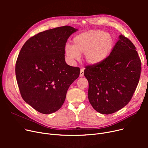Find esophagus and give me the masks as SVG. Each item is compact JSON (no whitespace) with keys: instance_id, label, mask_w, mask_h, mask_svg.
Masks as SVG:
<instances>
[{"instance_id":"34e87169","label":"esophagus","mask_w":148,"mask_h":148,"mask_svg":"<svg viewBox=\"0 0 148 148\" xmlns=\"http://www.w3.org/2000/svg\"><path fill=\"white\" fill-rule=\"evenodd\" d=\"M80 75L81 77H83L84 75V69H80Z\"/></svg>"}]
</instances>
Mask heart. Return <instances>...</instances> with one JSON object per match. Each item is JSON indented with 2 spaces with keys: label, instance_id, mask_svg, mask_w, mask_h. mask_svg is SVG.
<instances>
[{
  "label": "heart",
  "instance_id": "obj_1",
  "mask_svg": "<svg viewBox=\"0 0 148 148\" xmlns=\"http://www.w3.org/2000/svg\"><path fill=\"white\" fill-rule=\"evenodd\" d=\"M115 42L112 34L103 30H90L75 36L73 44H66L64 54L71 63L79 59L80 54H84V60L88 64L97 65L109 56Z\"/></svg>",
  "mask_w": 148,
  "mask_h": 148
}]
</instances>
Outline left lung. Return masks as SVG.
Wrapping results in <instances>:
<instances>
[{"instance_id": "1", "label": "left lung", "mask_w": 148, "mask_h": 148, "mask_svg": "<svg viewBox=\"0 0 148 148\" xmlns=\"http://www.w3.org/2000/svg\"><path fill=\"white\" fill-rule=\"evenodd\" d=\"M141 60L128 38L119 35L111 54L102 63L85 67L88 99L94 109L109 114L125 107L138 83Z\"/></svg>"}]
</instances>
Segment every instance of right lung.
Listing matches in <instances>:
<instances>
[{
	"instance_id": "right-lung-1",
	"label": "right lung",
	"mask_w": 148,
	"mask_h": 148,
	"mask_svg": "<svg viewBox=\"0 0 148 148\" xmlns=\"http://www.w3.org/2000/svg\"><path fill=\"white\" fill-rule=\"evenodd\" d=\"M77 30L65 26L47 30L29 38L19 53L15 75L21 97L43 114L58 111L80 70L66 64L64 46Z\"/></svg>"
}]
</instances>
